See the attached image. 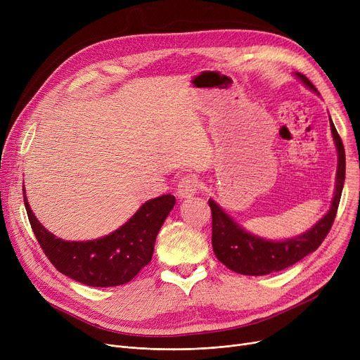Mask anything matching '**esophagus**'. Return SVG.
<instances>
[{
    "label": "esophagus",
    "mask_w": 360,
    "mask_h": 360,
    "mask_svg": "<svg viewBox=\"0 0 360 360\" xmlns=\"http://www.w3.org/2000/svg\"><path fill=\"white\" fill-rule=\"evenodd\" d=\"M198 188H200V181L197 176L185 175L184 178H181V181L178 184L176 193H178L179 198H190L197 194Z\"/></svg>",
    "instance_id": "esophagus-1"
}]
</instances>
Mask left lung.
I'll return each mask as SVG.
<instances>
[{
    "mask_svg": "<svg viewBox=\"0 0 360 360\" xmlns=\"http://www.w3.org/2000/svg\"><path fill=\"white\" fill-rule=\"evenodd\" d=\"M296 77L308 89L315 91V86L305 77L304 74L296 72ZM330 127L333 140L337 148V175H335V190L327 214L318 220L312 228L299 236L270 240L252 235L238 224L221 207L214 201L209 200L212 209V245L213 251L220 262H223L229 270L243 276H266L285 270L295 262L300 261L308 254L314 252L326 236L328 235L335 213L342 198V191L346 176V155L345 147L338 132L330 118Z\"/></svg>",
    "mask_w": 360,
    "mask_h": 360,
    "instance_id": "obj_1",
    "label": "left lung"
}]
</instances>
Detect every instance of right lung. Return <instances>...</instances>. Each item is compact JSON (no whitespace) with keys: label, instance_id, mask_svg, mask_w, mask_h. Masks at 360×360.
<instances>
[{"label":"right lung","instance_id":"right-lung-1","mask_svg":"<svg viewBox=\"0 0 360 360\" xmlns=\"http://www.w3.org/2000/svg\"><path fill=\"white\" fill-rule=\"evenodd\" d=\"M33 233L53 267L91 288L121 286L151 261L156 236L176 202L172 194L146 201L128 221L112 233L93 240H64L36 219L23 188Z\"/></svg>","mask_w":360,"mask_h":360}]
</instances>
